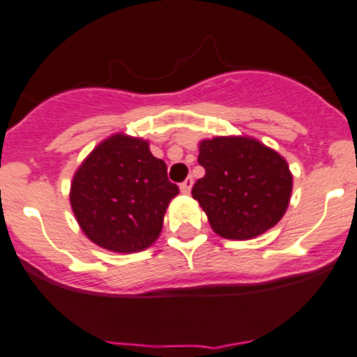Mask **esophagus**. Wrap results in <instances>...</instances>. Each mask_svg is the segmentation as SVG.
I'll return each mask as SVG.
<instances>
[{"label": "esophagus", "mask_w": 357, "mask_h": 357, "mask_svg": "<svg viewBox=\"0 0 357 357\" xmlns=\"http://www.w3.org/2000/svg\"><path fill=\"white\" fill-rule=\"evenodd\" d=\"M192 185H194V179H192V176H188V178L185 179V181L179 185V188H181L183 194H190V190H192Z\"/></svg>", "instance_id": "esophagus-1"}]
</instances>
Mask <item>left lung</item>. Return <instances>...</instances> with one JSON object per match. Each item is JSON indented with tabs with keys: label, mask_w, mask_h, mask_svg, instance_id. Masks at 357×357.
I'll use <instances>...</instances> for the list:
<instances>
[{
	"label": "left lung",
	"mask_w": 357,
	"mask_h": 357,
	"mask_svg": "<svg viewBox=\"0 0 357 357\" xmlns=\"http://www.w3.org/2000/svg\"><path fill=\"white\" fill-rule=\"evenodd\" d=\"M204 178L192 197L225 239H252L275 227L287 211L292 174L284 156L252 137H215L199 144Z\"/></svg>",
	"instance_id": "obj_1"
}]
</instances>
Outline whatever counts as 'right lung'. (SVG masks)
<instances>
[{
  "instance_id": "right-lung-1",
  "label": "right lung",
  "mask_w": 357,
  "mask_h": 357,
  "mask_svg": "<svg viewBox=\"0 0 357 357\" xmlns=\"http://www.w3.org/2000/svg\"><path fill=\"white\" fill-rule=\"evenodd\" d=\"M179 188L148 141L116 133L100 142L73 176L70 204L82 232L118 254L148 248Z\"/></svg>"
}]
</instances>
